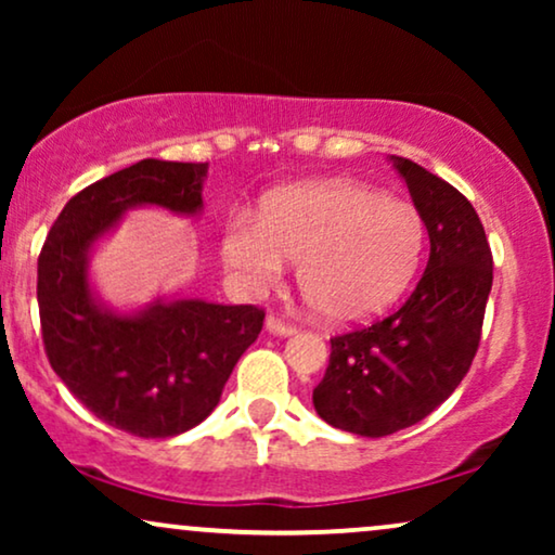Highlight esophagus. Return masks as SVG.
<instances>
[{"label":"esophagus","mask_w":555,"mask_h":555,"mask_svg":"<svg viewBox=\"0 0 555 555\" xmlns=\"http://www.w3.org/2000/svg\"><path fill=\"white\" fill-rule=\"evenodd\" d=\"M264 325H268V331L275 333V336H293V333L298 331L293 323L280 321L278 315H268V321H264Z\"/></svg>","instance_id":"esophagus-1"}]
</instances>
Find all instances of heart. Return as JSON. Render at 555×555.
I'll list each match as a JSON object with an SVG mask.
<instances>
[{
  "instance_id": "heart-1",
  "label": "heart",
  "mask_w": 555,
  "mask_h": 555,
  "mask_svg": "<svg viewBox=\"0 0 555 555\" xmlns=\"http://www.w3.org/2000/svg\"><path fill=\"white\" fill-rule=\"evenodd\" d=\"M427 245L414 204L348 179L308 181L270 194L262 215L234 211L222 255L249 291L275 285L300 260L306 300L325 321L363 323L412 285Z\"/></svg>"
}]
</instances>
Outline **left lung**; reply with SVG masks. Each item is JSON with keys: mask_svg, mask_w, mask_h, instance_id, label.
I'll return each mask as SVG.
<instances>
[{"mask_svg": "<svg viewBox=\"0 0 555 555\" xmlns=\"http://www.w3.org/2000/svg\"><path fill=\"white\" fill-rule=\"evenodd\" d=\"M429 232V262L404 306L331 338L313 406L336 429L386 437L435 412L473 366L492 287V253L473 204L391 156Z\"/></svg>", "mask_w": 555, "mask_h": 555, "instance_id": "8db88e82", "label": "left lung"}]
</instances>
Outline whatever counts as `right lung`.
Segmentation results:
<instances>
[{
	"instance_id": "add662e5",
	"label": "right lung",
	"mask_w": 555,
	"mask_h": 555,
	"mask_svg": "<svg viewBox=\"0 0 555 555\" xmlns=\"http://www.w3.org/2000/svg\"><path fill=\"white\" fill-rule=\"evenodd\" d=\"M207 164L143 162L73 196L37 260V306L50 366L98 420L146 439L207 420L240 356L262 331L257 306L162 302L133 315L105 310L88 285V253L141 204L196 215Z\"/></svg>"
}]
</instances>
